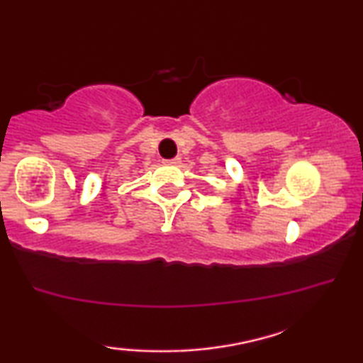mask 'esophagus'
Instances as JSON below:
<instances>
[{
    "label": "esophagus",
    "mask_w": 363,
    "mask_h": 363,
    "mask_svg": "<svg viewBox=\"0 0 363 363\" xmlns=\"http://www.w3.org/2000/svg\"><path fill=\"white\" fill-rule=\"evenodd\" d=\"M180 162H182L180 157H175V159H172V160H164V164L165 165H178Z\"/></svg>",
    "instance_id": "obj_1"
}]
</instances>
